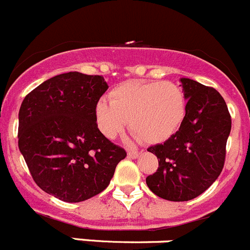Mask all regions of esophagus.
I'll use <instances>...</instances> for the list:
<instances>
[{"mask_svg":"<svg viewBox=\"0 0 250 250\" xmlns=\"http://www.w3.org/2000/svg\"><path fill=\"white\" fill-rule=\"evenodd\" d=\"M139 152L138 151H128V157L129 159H137V157H139Z\"/></svg>","mask_w":250,"mask_h":250,"instance_id":"1","label":"esophagus"}]
</instances>
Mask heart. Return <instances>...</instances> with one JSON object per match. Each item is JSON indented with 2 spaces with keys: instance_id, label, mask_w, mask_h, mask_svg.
<instances>
[{
  "instance_id": "obj_1",
  "label": "heart",
  "mask_w": 250,
  "mask_h": 250,
  "mask_svg": "<svg viewBox=\"0 0 250 250\" xmlns=\"http://www.w3.org/2000/svg\"><path fill=\"white\" fill-rule=\"evenodd\" d=\"M186 112L183 90L172 82H125L111 90L110 101L100 99L95 105L96 125L107 139H115L128 120L133 137L146 144L169 139Z\"/></svg>"
}]
</instances>
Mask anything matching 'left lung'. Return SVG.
Masks as SVG:
<instances>
[{"label": "left lung", "instance_id": "8db88e82", "mask_svg": "<svg viewBox=\"0 0 250 250\" xmlns=\"http://www.w3.org/2000/svg\"><path fill=\"white\" fill-rule=\"evenodd\" d=\"M187 112L179 129L164 144L150 146L159 168L146 177L149 189L171 202L199 197L221 173L231 116L224 98L189 78H181Z\"/></svg>", "mask_w": 250, "mask_h": 250}]
</instances>
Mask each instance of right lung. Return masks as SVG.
I'll return each mask as SVG.
<instances>
[{"instance_id": "1", "label": "right lung", "mask_w": 250, "mask_h": 250, "mask_svg": "<svg viewBox=\"0 0 250 250\" xmlns=\"http://www.w3.org/2000/svg\"><path fill=\"white\" fill-rule=\"evenodd\" d=\"M107 89L101 76L68 72L36 86L19 108V150L35 183L62 202L103 192L127 156L96 125L95 105Z\"/></svg>"}]
</instances>
